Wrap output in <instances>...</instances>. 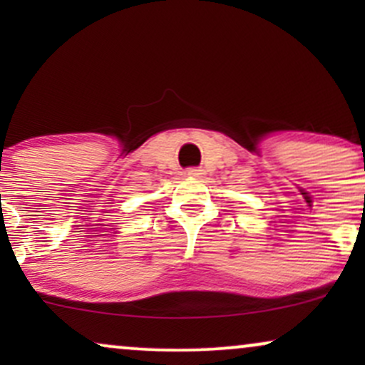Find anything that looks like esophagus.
<instances>
[{"mask_svg":"<svg viewBox=\"0 0 365 365\" xmlns=\"http://www.w3.org/2000/svg\"><path fill=\"white\" fill-rule=\"evenodd\" d=\"M187 175L190 178H200L204 175V170H200V168H188L187 170Z\"/></svg>","mask_w":365,"mask_h":365,"instance_id":"esophagus-1","label":"esophagus"}]
</instances>
